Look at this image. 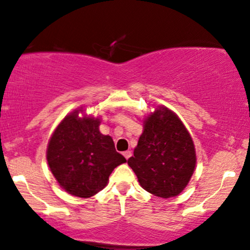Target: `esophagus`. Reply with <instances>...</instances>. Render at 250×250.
<instances>
[{
    "label": "esophagus",
    "mask_w": 250,
    "mask_h": 250,
    "mask_svg": "<svg viewBox=\"0 0 250 250\" xmlns=\"http://www.w3.org/2000/svg\"><path fill=\"white\" fill-rule=\"evenodd\" d=\"M123 156L125 157V159H129V157L131 156V151L130 150H127V151H125V153H123Z\"/></svg>",
    "instance_id": "esophagus-1"
}]
</instances>
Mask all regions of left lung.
Returning <instances> with one entry per match:
<instances>
[{
	"instance_id": "1",
	"label": "left lung",
	"mask_w": 250,
	"mask_h": 250,
	"mask_svg": "<svg viewBox=\"0 0 250 250\" xmlns=\"http://www.w3.org/2000/svg\"><path fill=\"white\" fill-rule=\"evenodd\" d=\"M128 165L140 186L157 197L177 196L187 187L196 167V151L173 110L157 105L143 119V131Z\"/></svg>"
}]
</instances>
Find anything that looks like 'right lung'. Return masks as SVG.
Segmentation results:
<instances>
[{"label": "right lung", "instance_id": "1", "mask_svg": "<svg viewBox=\"0 0 250 250\" xmlns=\"http://www.w3.org/2000/svg\"><path fill=\"white\" fill-rule=\"evenodd\" d=\"M100 117L87 115L80 107L64 116L48 142L50 171L73 196H94L108 185L111 171L127 161L116 151L113 139L100 131Z\"/></svg>", "mask_w": 250, "mask_h": 250}]
</instances>
